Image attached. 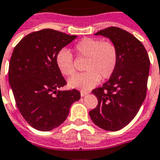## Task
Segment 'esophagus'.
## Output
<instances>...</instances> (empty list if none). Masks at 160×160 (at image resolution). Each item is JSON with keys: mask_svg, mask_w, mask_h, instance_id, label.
<instances>
[{"mask_svg": "<svg viewBox=\"0 0 160 160\" xmlns=\"http://www.w3.org/2000/svg\"><path fill=\"white\" fill-rule=\"evenodd\" d=\"M88 93V92H83V91H82L81 92V96L82 97H84V96H86L87 94Z\"/></svg>", "mask_w": 160, "mask_h": 160, "instance_id": "34e87169", "label": "esophagus"}]
</instances>
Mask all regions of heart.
I'll use <instances>...</instances> for the list:
<instances>
[{
  "label": "heart",
  "instance_id": "heart-1",
  "mask_svg": "<svg viewBox=\"0 0 160 160\" xmlns=\"http://www.w3.org/2000/svg\"><path fill=\"white\" fill-rule=\"evenodd\" d=\"M74 50L78 57L87 58L84 66L87 72L69 78L68 85L71 88L89 90L96 86L101 78H109L117 68L118 52L111 42L85 38L75 44ZM56 64L64 76H72L75 72L73 56L65 48L57 53Z\"/></svg>",
  "mask_w": 160,
  "mask_h": 160
}]
</instances>
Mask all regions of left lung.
I'll list each match as a JSON object with an SVG mask.
<instances>
[{"instance_id": "left-lung-1", "label": "left lung", "mask_w": 160, "mask_h": 160, "mask_svg": "<svg viewBox=\"0 0 160 160\" xmlns=\"http://www.w3.org/2000/svg\"><path fill=\"white\" fill-rule=\"evenodd\" d=\"M95 35L109 38L118 62L108 81L92 91L98 103L89 116L102 129L118 131L133 120L145 99L150 61L142 42L125 30L111 27Z\"/></svg>"}]
</instances>
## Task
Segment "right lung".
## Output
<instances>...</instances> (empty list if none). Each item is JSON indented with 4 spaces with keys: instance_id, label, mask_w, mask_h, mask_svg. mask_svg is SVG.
I'll return each mask as SVG.
<instances>
[{
    "instance_id": "right-lung-1",
    "label": "right lung",
    "mask_w": 160,
    "mask_h": 160,
    "mask_svg": "<svg viewBox=\"0 0 160 160\" xmlns=\"http://www.w3.org/2000/svg\"><path fill=\"white\" fill-rule=\"evenodd\" d=\"M77 36L52 29L27 35L15 47L9 63V83L21 114L31 126L50 131L62 123L80 92L62 91L67 82L56 55Z\"/></svg>"
}]
</instances>
